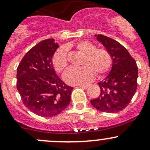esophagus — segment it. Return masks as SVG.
Returning a JSON list of instances; mask_svg holds the SVG:
<instances>
[{
    "label": "esophagus",
    "instance_id": "obj_1",
    "mask_svg": "<svg viewBox=\"0 0 150 150\" xmlns=\"http://www.w3.org/2000/svg\"><path fill=\"white\" fill-rule=\"evenodd\" d=\"M79 87L82 89H87L89 87L88 85H79Z\"/></svg>",
    "mask_w": 150,
    "mask_h": 150
}]
</instances>
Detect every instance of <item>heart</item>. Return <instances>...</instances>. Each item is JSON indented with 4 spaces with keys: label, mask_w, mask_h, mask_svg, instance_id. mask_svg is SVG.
<instances>
[{
    "label": "heart",
    "mask_w": 150,
    "mask_h": 150,
    "mask_svg": "<svg viewBox=\"0 0 150 150\" xmlns=\"http://www.w3.org/2000/svg\"><path fill=\"white\" fill-rule=\"evenodd\" d=\"M79 52L85 55L81 68H70L63 75V79L70 85H82L90 82L94 77L104 75L111 66V57L104 49H96V46L89 41H80L76 44ZM52 63L55 69L62 72L68 65L67 51L61 47L53 56Z\"/></svg>",
    "instance_id": "b5f03b06"
}]
</instances>
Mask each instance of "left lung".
Instances as JSON below:
<instances>
[{"label":"left lung","mask_w":150,"mask_h":150,"mask_svg":"<svg viewBox=\"0 0 150 150\" xmlns=\"http://www.w3.org/2000/svg\"><path fill=\"white\" fill-rule=\"evenodd\" d=\"M94 37L109 53L112 65L107 76L98 83L99 97L90 103L102 112H119L128 106L136 92L138 68L134 58L120 43L101 34Z\"/></svg>","instance_id":"1"}]
</instances>
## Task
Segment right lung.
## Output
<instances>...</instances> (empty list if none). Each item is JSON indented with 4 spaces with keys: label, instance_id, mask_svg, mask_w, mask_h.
Wrapping results in <instances>:
<instances>
[{
    "label": "right lung",
    "instance_id": "add662e5",
    "mask_svg": "<svg viewBox=\"0 0 150 150\" xmlns=\"http://www.w3.org/2000/svg\"><path fill=\"white\" fill-rule=\"evenodd\" d=\"M58 47L54 39L42 41L26 53L17 68V89L24 105L42 117L59 114L70 102L73 87L58 76L52 63Z\"/></svg>",
    "mask_w": 150,
    "mask_h": 150
}]
</instances>
